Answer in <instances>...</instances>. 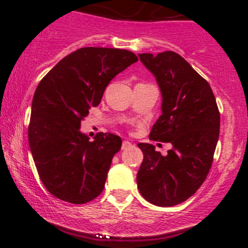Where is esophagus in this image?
<instances>
[{"label":"esophagus","instance_id":"34e87169","mask_svg":"<svg viewBox=\"0 0 248 248\" xmlns=\"http://www.w3.org/2000/svg\"><path fill=\"white\" fill-rule=\"evenodd\" d=\"M130 146H132V143H130V142H129V141L124 140V142H122V146H121V149H122V150H124V149H127V148H129Z\"/></svg>","mask_w":248,"mask_h":248}]
</instances>
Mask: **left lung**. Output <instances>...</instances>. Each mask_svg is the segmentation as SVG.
<instances>
[{"mask_svg": "<svg viewBox=\"0 0 248 248\" xmlns=\"http://www.w3.org/2000/svg\"><path fill=\"white\" fill-rule=\"evenodd\" d=\"M156 78L162 114L149 139L171 143L166 156L150 143L143 153L136 181L140 193L156 206L183 203L199 189L211 169L220 128V114L211 87L183 57L173 51L140 53Z\"/></svg>", "mask_w": 248, "mask_h": 248, "instance_id": "8db88e82", "label": "left lung"}]
</instances>
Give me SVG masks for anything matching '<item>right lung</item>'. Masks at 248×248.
I'll return each instance as SVG.
<instances>
[{
  "label": "right lung",
  "instance_id": "obj_1",
  "mask_svg": "<svg viewBox=\"0 0 248 248\" xmlns=\"http://www.w3.org/2000/svg\"><path fill=\"white\" fill-rule=\"evenodd\" d=\"M138 62L132 51L81 47L62 58L33 94L29 146L39 178L55 197L85 204L102 192L120 136L80 132L91 107L100 104L107 85Z\"/></svg>",
  "mask_w": 248,
  "mask_h": 248
}]
</instances>
